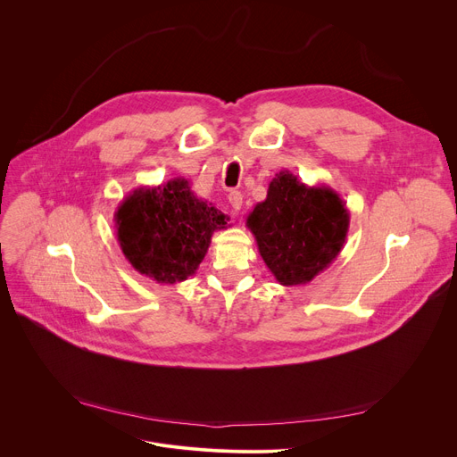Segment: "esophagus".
Segmentation results:
<instances>
[{
  "label": "esophagus",
  "mask_w": 457,
  "mask_h": 457,
  "mask_svg": "<svg viewBox=\"0 0 457 457\" xmlns=\"http://www.w3.org/2000/svg\"><path fill=\"white\" fill-rule=\"evenodd\" d=\"M228 200H229V204H231V207H233L235 212H238L240 207H242V193L240 191H231L228 195Z\"/></svg>",
  "instance_id": "obj_1"
}]
</instances>
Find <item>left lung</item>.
Listing matches in <instances>:
<instances>
[{
  "instance_id": "left-lung-1",
  "label": "left lung",
  "mask_w": 457,
  "mask_h": 457,
  "mask_svg": "<svg viewBox=\"0 0 457 457\" xmlns=\"http://www.w3.org/2000/svg\"><path fill=\"white\" fill-rule=\"evenodd\" d=\"M245 226L277 282L299 286L337 259L348 235L350 212L336 189L308 186L282 170L270 182L266 200L247 215Z\"/></svg>"
}]
</instances>
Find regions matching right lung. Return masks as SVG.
Wrapping results in <instances>:
<instances>
[{
  "mask_svg": "<svg viewBox=\"0 0 457 457\" xmlns=\"http://www.w3.org/2000/svg\"><path fill=\"white\" fill-rule=\"evenodd\" d=\"M229 217L177 177L142 186L123 198L114 213L116 238L129 264L158 284L191 277L204 261L212 237Z\"/></svg>",
  "mask_w": 457,
  "mask_h": 457,
  "instance_id": "add662e5",
  "label": "right lung"
}]
</instances>
